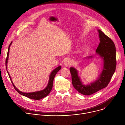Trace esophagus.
I'll return each instance as SVG.
<instances>
[{
	"label": "esophagus",
	"instance_id": "esophagus-1",
	"mask_svg": "<svg viewBox=\"0 0 125 125\" xmlns=\"http://www.w3.org/2000/svg\"><path fill=\"white\" fill-rule=\"evenodd\" d=\"M64 65L65 67H67L70 66L71 65V62H70V60L69 59H67L66 60H65Z\"/></svg>",
	"mask_w": 125,
	"mask_h": 125
}]
</instances>
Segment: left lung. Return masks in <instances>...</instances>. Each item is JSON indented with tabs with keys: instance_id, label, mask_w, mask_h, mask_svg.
<instances>
[{
	"instance_id": "1",
	"label": "left lung",
	"mask_w": 125,
	"mask_h": 125,
	"mask_svg": "<svg viewBox=\"0 0 125 125\" xmlns=\"http://www.w3.org/2000/svg\"><path fill=\"white\" fill-rule=\"evenodd\" d=\"M100 42L96 50V54L103 60L102 72L97 79L87 84H84L78 75V71L74 67L70 71L73 86L80 94L90 95L107 86L113 75L116 67V47L112 40L101 31L98 30ZM93 56L86 57L92 58Z\"/></svg>"
}]
</instances>
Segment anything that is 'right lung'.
<instances>
[{
	"mask_svg": "<svg viewBox=\"0 0 125 125\" xmlns=\"http://www.w3.org/2000/svg\"><path fill=\"white\" fill-rule=\"evenodd\" d=\"M12 42H11L9 46L8 47V52H7V58L6 59V61H5V65H6V70H7V72L8 73V74L9 75V77L10 78V79L13 84V85L14 87V88L16 90V91L19 94H20L26 96L30 99H33L34 100H40L41 99L45 97H46V96H47L50 93V92H51L52 88V86H53V80H54V78L55 76V75H56V74L57 73V72L58 71L61 69V66H59L58 67H57V68H56L55 69H54L53 70L51 74L49 75V81L47 84V85L46 86V87L43 89V90H42V91H38V92H32V93H23L21 92L20 91H19V90L16 88V87L14 85V84H13V83L12 82V81L11 80L10 75H9L8 71H7V63H8V57H9V50H10V46H11V44H12Z\"/></svg>",
	"mask_w": 125,
	"mask_h": 125,
	"instance_id": "obj_1",
	"label": "right lung"
}]
</instances>
